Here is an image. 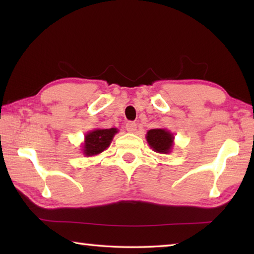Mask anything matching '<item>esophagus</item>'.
I'll use <instances>...</instances> for the list:
<instances>
[{"label":"esophagus","instance_id":"34e87169","mask_svg":"<svg viewBox=\"0 0 254 254\" xmlns=\"http://www.w3.org/2000/svg\"><path fill=\"white\" fill-rule=\"evenodd\" d=\"M126 128H127V131L130 132V133L135 132L136 131V124L134 122H127V126H126Z\"/></svg>","mask_w":254,"mask_h":254}]
</instances>
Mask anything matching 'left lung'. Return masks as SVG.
<instances>
[{
  "mask_svg": "<svg viewBox=\"0 0 254 254\" xmlns=\"http://www.w3.org/2000/svg\"><path fill=\"white\" fill-rule=\"evenodd\" d=\"M147 142L154 152L169 154L174 147L175 136L167 128H151L145 135Z\"/></svg>",
  "mask_w": 254,
  "mask_h": 254,
  "instance_id": "obj_1",
  "label": "left lung"
}]
</instances>
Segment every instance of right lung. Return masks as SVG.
<instances>
[{"instance_id": "add662e5", "label": "right lung", "mask_w": 254, "mask_h": 254, "mask_svg": "<svg viewBox=\"0 0 254 254\" xmlns=\"http://www.w3.org/2000/svg\"><path fill=\"white\" fill-rule=\"evenodd\" d=\"M119 130L117 127L111 128H94L85 134L84 142L81 144V151L85 157H94L102 153L110 147L114 135Z\"/></svg>"}]
</instances>
